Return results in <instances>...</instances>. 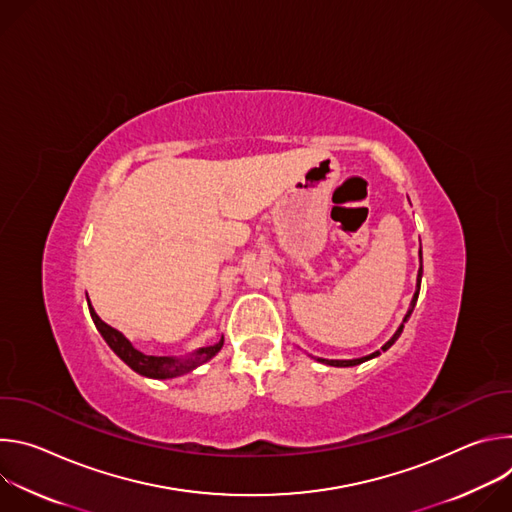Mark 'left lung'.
Returning a JSON list of instances; mask_svg holds the SVG:
<instances>
[{
	"label": "left lung",
	"instance_id": "obj_1",
	"mask_svg": "<svg viewBox=\"0 0 512 512\" xmlns=\"http://www.w3.org/2000/svg\"><path fill=\"white\" fill-rule=\"evenodd\" d=\"M419 259H421V249H419ZM419 287H421V267H419V273H417V291H415V296H413V300H411V306H409V312H407V316H405V320L403 322H407L409 320V316H411V312H413V308H415V302H417V298H419ZM401 332H403V324L399 326V330L395 332V336L381 348V350H387V348H391L393 346V342L401 336ZM381 352L377 350V352H373V354H369V356H362V358H354V360H324V358H320L322 362H326V364H330V367H354V364H360V362H364V360H371V358H375V356H379Z\"/></svg>",
	"mask_w": 512,
	"mask_h": 512
}]
</instances>
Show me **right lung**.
<instances>
[{"label": "right lung", "instance_id": "right-lung-1", "mask_svg": "<svg viewBox=\"0 0 512 512\" xmlns=\"http://www.w3.org/2000/svg\"><path fill=\"white\" fill-rule=\"evenodd\" d=\"M89 310H91V316H93V322L95 326L99 328L101 336L107 340V344L113 348V352L125 362L129 364V367L143 375V377H150V379H174V377H180V375H186L190 373L192 369L200 367L202 362L210 360L218 350L223 348V338L218 340L216 344L212 346H206V348H200L194 356H188V358H168V356H148L139 352L137 348H133V344L121 334L117 332L115 328H111L109 324H105L97 314L95 310L91 308L89 304Z\"/></svg>", "mask_w": 512, "mask_h": 512}]
</instances>
